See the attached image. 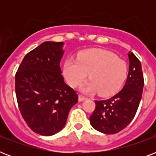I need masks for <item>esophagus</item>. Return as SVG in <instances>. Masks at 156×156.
Masks as SVG:
<instances>
[{"instance_id":"1","label":"esophagus","mask_w":156,"mask_h":156,"mask_svg":"<svg viewBox=\"0 0 156 156\" xmlns=\"http://www.w3.org/2000/svg\"><path fill=\"white\" fill-rule=\"evenodd\" d=\"M87 98L85 97V96H83V95H78V101L79 102H82V101H83V100H85Z\"/></svg>"}]
</instances>
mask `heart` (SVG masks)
<instances>
[{
  "label": "heart",
  "instance_id": "1",
  "mask_svg": "<svg viewBox=\"0 0 156 156\" xmlns=\"http://www.w3.org/2000/svg\"><path fill=\"white\" fill-rule=\"evenodd\" d=\"M89 73L90 79L82 86L84 93L100 91L103 95L117 92L128 76V66L122 59L103 49H87L78 58H68L63 66V75L69 85H79Z\"/></svg>",
  "mask_w": 156,
  "mask_h": 156
}]
</instances>
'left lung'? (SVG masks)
Returning <instances> with one entry per match:
<instances>
[{
  "instance_id": "1",
  "label": "left lung",
  "mask_w": 156,
  "mask_h": 156,
  "mask_svg": "<svg viewBox=\"0 0 156 156\" xmlns=\"http://www.w3.org/2000/svg\"><path fill=\"white\" fill-rule=\"evenodd\" d=\"M129 73L126 85L120 92L104 100H95V109L90 116L93 128L106 134L118 133L130 123L143 95L144 79L142 65L133 52H128Z\"/></svg>"
}]
</instances>
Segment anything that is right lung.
Returning <instances> with one entry per match:
<instances>
[{"instance_id": "obj_1", "label": "right lung", "mask_w": 156, "mask_h": 156, "mask_svg": "<svg viewBox=\"0 0 156 156\" xmlns=\"http://www.w3.org/2000/svg\"><path fill=\"white\" fill-rule=\"evenodd\" d=\"M63 42L46 41L28 52L16 73L15 91L19 110L35 133L51 136L66 126L78 95L66 84L60 62Z\"/></svg>"}]
</instances>
